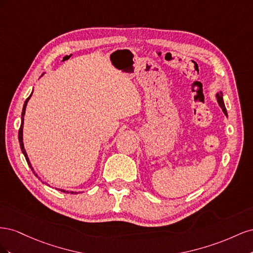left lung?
<instances>
[{
    "label": "left lung",
    "mask_w": 253,
    "mask_h": 253,
    "mask_svg": "<svg viewBox=\"0 0 253 253\" xmlns=\"http://www.w3.org/2000/svg\"><path fill=\"white\" fill-rule=\"evenodd\" d=\"M215 98H216V101L218 103V105L221 108V110H223L224 114L227 116V110H226V106H225V103H224V98H223V91H219V93H216L215 95Z\"/></svg>",
    "instance_id": "1"
}]
</instances>
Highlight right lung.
<instances>
[{
	"label": "right lung",
	"mask_w": 253,
	"mask_h": 253,
	"mask_svg": "<svg viewBox=\"0 0 253 253\" xmlns=\"http://www.w3.org/2000/svg\"><path fill=\"white\" fill-rule=\"evenodd\" d=\"M44 74H42V76H43ZM41 76V77H42ZM32 95H33V91H32V94H30V96L26 99L25 100V102H24V105H23V110H22V115H21V126H20V129H19V142H20V147H21V150H22V153H23V155L25 156V159H26V162H27V164H28V166H29V168L30 169H32V171L34 172V174L37 176L38 178L39 179H41L39 176H38L37 174H36V172H35V170H34V168H33V166H32V164H30V160H29V158H28V156H27V153H26V151H25V148H24V142H23V126H24V115H25V111H26V105H27V102H28V100L30 99V97H32ZM44 182V181H43ZM44 183H46V185L48 186V183L47 182H44ZM57 189V188H56ZM58 190H60L61 192H66V193H72V194H74V193H78L77 191H65V190H63V189H58Z\"/></svg>",
	"instance_id": "1"
}]
</instances>
